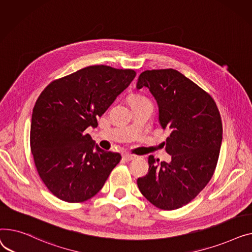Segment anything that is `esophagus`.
<instances>
[{
	"instance_id": "obj_1",
	"label": "esophagus",
	"mask_w": 252,
	"mask_h": 252,
	"mask_svg": "<svg viewBox=\"0 0 252 252\" xmlns=\"http://www.w3.org/2000/svg\"><path fill=\"white\" fill-rule=\"evenodd\" d=\"M123 158H124L126 161H129V160L135 159L136 157L133 156V155H130V154H124V155H123Z\"/></svg>"
}]
</instances>
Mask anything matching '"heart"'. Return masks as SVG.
Wrapping results in <instances>:
<instances>
[{
  "mask_svg": "<svg viewBox=\"0 0 252 252\" xmlns=\"http://www.w3.org/2000/svg\"><path fill=\"white\" fill-rule=\"evenodd\" d=\"M135 98H140V96H137V95H135V96H133V97L131 98V100H132V99H135Z\"/></svg>",
  "mask_w": 252,
  "mask_h": 252,
  "instance_id": "heart-1",
  "label": "heart"
}]
</instances>
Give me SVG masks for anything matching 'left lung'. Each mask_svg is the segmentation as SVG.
I'll use <instances>...</instances> for the list:
<instances>
[{
  "label": "left lung",
  "instance_id": "8db88e82",
  "mask_svg": "<svg viewBox=\"0 0 252 252\" xmlns=\"http://www.w3.org/2000/svg\"><path fill=\"white\" fill-rule=\"evenodd\" d=\"M147 87L158 105L170 162L149 157V173L137 179L142 195L165 211L180 209L206 186L215 173L223 125L216 101L182 73L174 69L146 70L137 81Z\"/></svg>",
  "mask_w": 252,
  "mask_h": 252
}]
</instances>
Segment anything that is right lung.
<instances>
[{
	"instance_id": "1",
	"label": "right lung",
	"mask_w": 252,
	"mask_h": 252,
	"mask_svg": "<svg viewBox=\"0 0 252 252\" xmlns=\"http://www.w3.org/2000/svg\"><path fill=\"white\" fill-rule=\"evenodd\" d=\"M132 69L88 66L52 81L38 96L32 118L31 150L43 184L70 203L94 197L121 156L100 150L87 127L134 79Z\"/></svg>"
}]
</instances>
